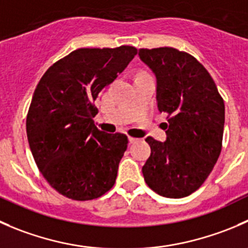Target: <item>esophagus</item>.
I'll list each match as a JSON object with an SVG mask.
<instances>
[{
  "label": "esophagus",
  "mask_w": 248,
  "mask_h": 248,
  "mask_svg": "<svg viewBox=\"0 0 248 248\" xmlns=\"http://www.w3.org/2000/svg\"><path fill=\"white\" fill-rule=\"evenodd\" d=\"M128 140H129V144H133V143H137V141H138V139L133 138V137H128Z\"/></svg>",
  "instance_id": "obj_1"
}]
</instances>
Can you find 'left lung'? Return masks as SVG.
<instances>
[{"mask_svg": "<svg viewBox=\"0 0 248 248\" xmlns=\"http://www.w3.org/2000/svg\"><path fill=\"white\" fill-rule=\"evenodd\" d=\"M139 57L155 73L157 108L166 112L167 140L153 137L144 180L158 195L185 198L198 190L212 172L224 129V100L205 66L172 47L140 48Z\"/></svg>", "mask_w": 248, "mask_h": 248, "instance_id": "obj_1", "label": "left lung"}]
</instances>
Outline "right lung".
<instances>
[{
	"label": "right lung",
	"instance_id": "obj_1",
	"mask_svg": "<svg viewBox=\"0 0 248 248\" xmlns=\"http://www.w3.org/2000/svg\"><path fill=\"white\" fill-rule=\"evenodd\" d=\"M136 54L132 46L78 48L36 86L26 116L29 145L45 179L65 198L94 200L114 186L128 138L95 127L94 102Z\"/></svg>",
	"mask_w": 248,
	"mask_h": 248
}]
</instances>
